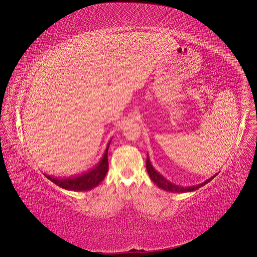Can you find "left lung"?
<instances>
[{
  "instance_id": "obj_1",
  "label": "left lung",
  "mask_w": 257,
  "mask_h": 257,
  "mask_svg": "<svg viewBox=\"0 0 257 257\" xmlns=\"http://www.w3.org/2000/svg\"><path fill=\"white\" fill-rule=\"evenodd\" d=\"M146 169H147V172L150 176V178L152 179L153 182H155L156 185H158L159 188H162L163 190H166V191H170V192H189V191H193V190H196L200 187H202L203 185H205L206 183H208L209 181H211L216 175L212 176L211 178H209L208 180H206L205 182L201 183V184H198L196 186H190V187H182V186H178V185H175L171 182H169L168 180H166L162 175H160L154 168L153 166L151 165L150 161H149V158L147 156V160H146Z\"/></svg>"
}]
</instances>
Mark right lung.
<instances>
[{"label": "right lung", "instance_id": "1", "mask_svg": "<svg viewBox=\"0 0 257 257\" xmlns=\"http://www.w3.org/2000/svg\"><path fill=\"white\" fill-rule=\"evenodd\" d=\"M109 145H110V142L108 143L105 153L102 159L100 160V162L88 172L75 177H69V178H55L49 175H46V177L52 182H54L55 184H57L58 186L68 190L86 191L96 187L105 178L109 168V165H108Z\"/></svg>", "mask_w": 257, "mask_h": 257}]
</instances>
